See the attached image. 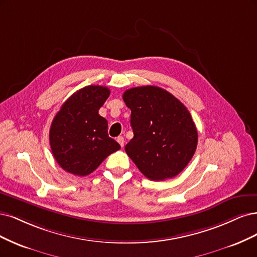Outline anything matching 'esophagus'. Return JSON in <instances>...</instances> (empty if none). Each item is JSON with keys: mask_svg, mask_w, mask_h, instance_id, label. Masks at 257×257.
<instances>
[{"mask_svg": "<svg viewBox=\"0 0 257 257\" xmlns=\"http://www.w3.org/2000/svg\"><path fill=\"white\" fill-rule=\"evenodd\" d=\"M116 141L119 143V145H120L121 147H123V144H125V139H123V137H117Z\"/></svg>", "mask_w": 257, "mask_h": 257, "instance_id": "1", "label": "esophagus"}]
</instances>
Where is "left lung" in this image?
<instances>
[{
	"label": "left lung",
	"mask_w": 257,
	"mask_h": 257,
	"mask_svg": "<svg viewBox=\"0 0 257 257\" xmlns=\"http://www.w3.org/2000/svg\"><path fill=\"white\" fill-rule=\"evenodd\" d=\"M131 110L134 138L125 151L144 176L165 180L183 171L195 153L197 130L176 97L158 86H139L122 95Z\"/></svg>",
	"instance_id": "obj_1"
}]
</instances>
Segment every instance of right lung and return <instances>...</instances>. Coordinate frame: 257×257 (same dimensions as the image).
Masks as SVG:
<instances>
[{"label": "right lung", "instance_id": "right-lung-1", "mask_svg": "<svg viewBox=\"0 0 257 257\" xmlns=\"http://www.w3.org/2000/svg\"><path fill=\"white\" fill-rule=\"evenodd\" d=\"M109 96L105 86H85L72 94L56 113L49 140L56 162L66 172L86 176L120 148L107 136V121L98 113Z\"/></svg>", "mask_w": 257, "mask_h": 257}]
</instances>
